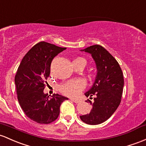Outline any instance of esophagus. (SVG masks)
<instances>
[{"label":"esophagus","mask_w":146,"mask_h":146,"mask_svg":"<svg viewBox=\"0 0 146 146\" xmlns=\"http://www.w3.org/2000/svg\"><path fill=\"white\" fill-rule=\"evenodd\" d=\"M70 100L73 102H74L75 103H79L80 102L79 100H77V99H75V98H70Z\"/></svg>","instance_id":"esophagus-1"}]
</instances>
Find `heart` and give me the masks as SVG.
<instances>
[{
    "mask_svg": "<svg viewBox=\"0 0 146 146\" xmlns=\"http://www.w3.org/2000/svg\"><path fill=\"white\" fill-rule=\"evenodd\" d=\"M86 82L83 79L76 80L68 81L63 83L59 86V89L62 93L70 96H76L85 87Z\"/></svg>",
    "mask_w": 146,
    "mask_h": 146,
    "instance_id": "heart-1",
    "label": "heart"
}]
</instances>
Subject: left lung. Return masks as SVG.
Returning <instances> with one entry per match:
<instances>
[{"label": "left lung", "mask_w": 146, "mask_h": 146, "mask_svg": "<svg viewBox=\"0 0 146 146\" xmlns=\"http://www.w3.org/2000/svg\"><path fill=\"white\" fill-rule=\"evenodd\" d=\"M81 51L91 55L97 74L91 89L84 94L90 99L95 96L94 102L88 100L92 109L90 113L80 118L86 124L98 125L111 117L121 103L124 86L123 72L116 59L100 45H93Z\"/></svg>", "instance_id": "1"}]
</instances>
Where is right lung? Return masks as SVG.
Segmentation results:
<instances>
[{
	"mask_svg": "<svg viewBox=\"0 0 146 146\" xmlns=\"http://www.w3.org/2000/svg\"><path fill=\"white\" fill-rule=\"evenodd\" d=\"M66 49L41 41L24 56L17 70L14 82L20 106L28 118L38 123L48 124L55 121L61 104L68 99L57 94L50 97L44 93L51 62Z\"/></svg>",
	"mask_w": 146,
	"mask_h": 146,
	"instance_id": "right-lung-1",
	"label": "right lung"
}]
</instances>
